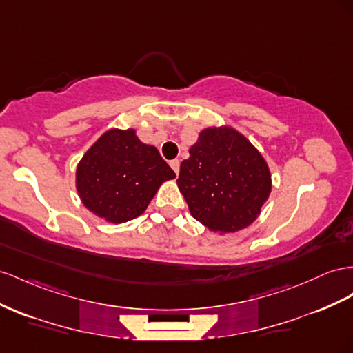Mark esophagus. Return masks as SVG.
Here are the masks:
<instances>
[{"mask_svg": "<svg viewBox=\"0 0 353 353\" xmlns=\"http://www.w3.org/2000/svg\"><path fill=\"white\" fill-rule=\"evenodd\" d=\"M169 165H170V168L174 169V172L178 175V172H179V160H178V159H175V160H170V161H169Z\"/></svg>", "mask_w": 353, "mask_h": 353, "instance_id": "34e87169", "label": "esophagus"}]
</instances>
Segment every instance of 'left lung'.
<instances>
[{
	"mask_svg": "<svg viewBox=\"0 0 353 353\" xmlns=\"http://www.w3.org/2000/svg\"><path fill=\"white\" fill-rule=\"evenodd\" d=\"M188 151L176 184L194 220L218 234L251 225L272 192L270 169L260 151L228 125L202 129Z\"/></svg>",
	"mask_w": 353,
	"mask_h": 353,
	"instance_id": "8db88e82",
	"label": "left lung"
}]
</instances>
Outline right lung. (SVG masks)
Here are the masks:
<instances>
[{
    "label": "right lung",
    "mask_w": 353,
    "mask_h": 353,
    "mask_svg": "<svg viewBox=\"0 0 353 353\" xmlns=\"http://www.w3.org/2000/svg\"><path fill=\"white\" fill-rule=\"evenodd\" d=\"M176 175L135 129L111 128L85 151L75 170L81 203L103 221L121 224L145 212L160 185Z\"/></svg>",
    "instance_id": "add662e5"
}]
</instances>
